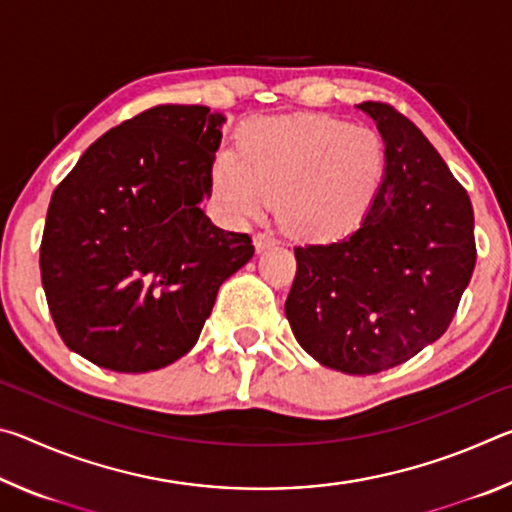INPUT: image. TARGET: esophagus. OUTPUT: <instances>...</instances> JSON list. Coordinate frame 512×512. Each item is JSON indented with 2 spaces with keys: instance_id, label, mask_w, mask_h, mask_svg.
I'll use <instances>...</instances> for the list:
<instances>
[{
  "instance_id": "esophagus-1",
  "label": "esophagus",
  "mask_w": 512,
  "mask_h": 512,
  "mask_svg": "<svg viewBox=\"0 0 512 512\" xmlns=\"http://www.w3.org/2000/svg\"><path fill=\"white\" fill-rule=\"evenodd\" d=\"M253 244H255V250H257V253H262V250L275 246V237L266 235V232H257V235L253 237Z\"/></svg>"
}]
</instances>
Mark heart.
<instances>
[{
  "mask_svg": "<svg viewBox=\"0 0 512 512\" xmlns=\"http://www.w3.org/2000/svg\"><path fill=\"white\" fill-rule=\"evenodd\" d=\"M381 135L325 115L262 117L239 128L235 153L214 158V201L235 221L277 219L291 235L332 239L352 230L386 180Z\"/></svg>",
  "mask_w": 512,
  "mask_h": 512,
  "instance_id": "heart-1",
  "label": "heart"
}]
</instances>
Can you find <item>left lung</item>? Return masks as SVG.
Listing matches in <instances>:
<instances>
[{
  "mask_svg": "<svg viewBox=\"0 0 512 512\" xmlns=\"http://www.w3.org/2000/svg\"><path fill=\"white\" fill-rule=\"evenodd\" d=\"M357 108L384 137L386 180L357 230L296 246L284 311L323 366L375 375L447 332L476 264L474 210L411 119L381 101Z\"/></svg>",
  "mask_w": 512,
  "mask_h": 512,
  "instance_id": "1",
  "label": "left lung"
}]
</instances>
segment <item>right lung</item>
Listing matches in <instances>:
<instances>
[{
	"label": "right lung",
	"instance_id": "add662e5",
	"mask_svg": "<svg viewBox=\"0 0 512 512\" xmlns=\"http://www.w3.org/2000/svg\"><path fill=\"white\" fill-rule=\"evenodd\" d=\"M223 115L164 103L101 135L47 210L40 273L69 350L149 372L194 348L216 293L255 255L207 219Z\"/></svg>",
	"mask_w": 512,
	"mask_h": 512
}]
</instances>
